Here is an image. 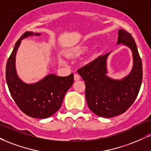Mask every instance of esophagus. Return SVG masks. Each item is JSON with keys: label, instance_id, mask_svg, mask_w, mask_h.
<instances>
[{"label": "esophagus", "instance_id": "obj_1", "mask_svg": "<svg viewBox=\"0 0 151 151\" xmlns=\"http://www.w3.org/2000/svg\"><path fill=\"white\" fill-rule=\"evenodd\" d=\"M80 78H81V77L79 75V74H74V80L78 81V80H79V79H80Z\"/></svg>", "mask_w": 151, "mask_h": 151}]
</instances>
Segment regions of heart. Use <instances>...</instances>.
<instances>
[{"instance_id": "b5f03b06", "label": "heart", "mask_w": 151, "mask_h": 151, "mask_svg": "<svg viewBox=\"0 0 151 151\" xmlns=\"http://www.w3.org/2000/svg\"><path fill=\"white\" fill-rule=\"evenodd\" d=\"M86 49H87V47L86 46H81V45H78V46H75L74 48H73L70 50V54L72 55H79V54L82 53V52L85 51V50H86ZM60 63H64V61L62 60H60Z\"/></svg>"}]
</instances>
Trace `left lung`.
<instances>
[{"instance_id":"8db88e82","label":"left lung","mask_w":151,"mask_h":151,"mask_svg":"<svg viewBox=\"0 0 151 151\" xmlns=\"http://www.w3.org/2000/svg\"><path fill=\"white\" fill-rule=\"evenodd\" d=\"M132 50L133 66L130 73L121 79L108 77L107 60L110 52L101 55L78 70L86 85L88 108L99 117L111 118L124 113L133 104L142 83V63L134 38L124 29L118 31L117 44Z\"/></svg>"}]
</instances>
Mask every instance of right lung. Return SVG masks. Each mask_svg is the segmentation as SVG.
<instances>
[{"mask_svg":"<svg viewBox=\"0 0 151 151\" xmlns=\"http://www.w3.org/2000/svg\"><path fill=\"white\" fill-rule=\"evenodd\" d=\"M41 34L27 32L16 42L7 62L5 77L12 99L22 111L31 117L45 119L60 108L65 93L73 84L74 75L58 77L50 74L34 83H27L19 77L15 60L22 40Z\"/></svg>","mask_w":151,"mask_h":151,"instance_id":"add662e5","label":"right lung"}]
</instances>
